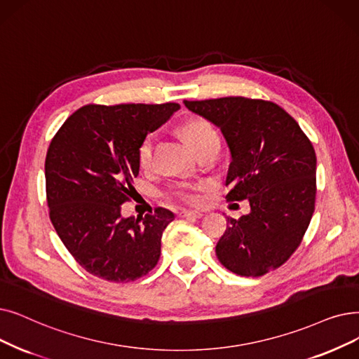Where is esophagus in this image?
I'll return each mask as SVG.
<instances>
[{
	"label": "esophagus",
	"instance_id": "esophagus-1",
	"mask_svg": "<svg viewBox=\"0 0 359 359\" xmlns=\"http://www.w3.org/2000/svg\"><path fill=\"white\" fill-rule=\"evenodd\" d=\"M180 215L184 217V218H201L204 214L199 212V211H188V210H183V211L180 212Z\"/></svg>",
	"mask_w": 359,
	"mask_h": 359
}]
</instances>
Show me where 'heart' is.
<instances>
[{"label": "heart", "instance_id": "1", "mask_svg": "<svg viewBox=\"0 0 359 359\" xmlns=\"http://www.w3.org/2000/svg\"><path fill=\"white\" fill-rule=\"evenodd\" d=\"M182 133L195 152H199L202 148H205L212 142H218V135L212 128V124L202 118H195L186 123L182 128ZM155 139H157L155 133H148L142 139L141 145H139L137 161L142 168H148L152 163ZM196 191H198V186L195 184H180L177 188H175L171 194H173V196L177 198L179 201L186 202V204H196L198 202Z\"/></svg>", "mask_w": 359, "mask_h": 359}]
</instances>
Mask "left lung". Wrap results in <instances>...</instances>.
Listing matches in <instances>:
<instances>
[{
  "label": "left lung",
  "instance_id": "left-lung-1",
  "mask_svg": "<svg viewBox=\"0 0 359 359\" xmlns=\"http://www.w3.org/2000/svg\"><path fill=\"white\" fill-rule=\"evenodd\" d=\"M222 130L230 151L229 201L248 199L251 212L227 217L217 242L218 261L245 277L285 264L299 246L316 205L317 157L299 124L282 107L226 97L183 101Z\"/></svg>",
  "mask_w": 359,
  "mask_h": 359
}]
</instances>
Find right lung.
Returning <instances> with one entry per match:
<instances>
[{
  "mask_svg": "<svg viewBox=\"0 0 359 359\" xmlns=\"http://www.w3.org/2000/svg\"><path fill=\"white\" fill-rule=\"evenodd\" d=\"M179 108L175 102L85 105L51 141L45 158L50 218L88 273L128 283L157 266L163 231L175 214L157 208L141 218L123 217L121 204L139 175L142 139Z\"/></svg>",
  "mask_w": 359,
  "mask_h": 359,
  "instance_id": "right-lung-1",
  "label": "right lung"
}]
</instances>
